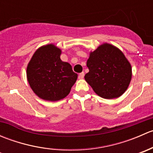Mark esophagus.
I'll return each mask as SVG.
<instances>
[{
    "instance_id": "esophagus-1",
    "label": "esophagus",
    "mask_w": 153,
    "mask_h": 153,
    "mask_svg": "<svg viewBox=\"0 0 153 153\" xmlns=\"http://www.w3.org/2000/svg\"><path fill=\"white\" fill-rule=\"evenodd\" d=\"M84 72H82L81 73H80L79 75H78V78H79V79H83V78H84Z\"/></svg>"
}]
</instances>
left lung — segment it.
Masks as SVG:
<instances>
[{"mask_svg":"<svg viewBox=\"0 0 153 153\" xmlns=\"http://www.w3.org/2000/svg\"><path fill=\"white\" fill-rule=\"evenodd\" d=\"M84 78L94 92L106 99L122 95L132 79V67L118 47L107 43L89 52Z\"/></svg>","mask_w":153,"mask_h":153,"instance_id":"left-lung-1","label":"left lung"}]
</instances>
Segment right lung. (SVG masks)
Segmentation results:
<instances>
[{
  "label": "right lung",
  "mask_w": 153,
  "mask_h": 153,
  "mask_svg": "<svg viewBox=\"0 0 153 153\" xmlns=\"http://www.w3.org/2000/svg\"><path fill=\"white\" fill-rule=\"evenodd\" d=\"M61 49L50 44L39 47L27 68V78L35 94L45 101H57L67 97L78 75L72 66L61 60Z\"/></svg>",
  "instance_id": "add662e5"
}]
</instances>
